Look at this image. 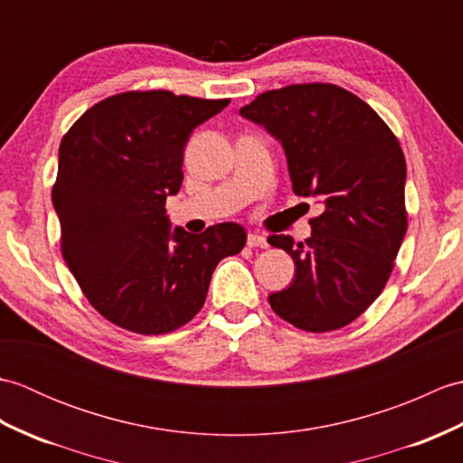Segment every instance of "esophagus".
Here are the masks:
<instances>
[{
  "mask_svg": "<svg viewBox=\"0 0 463 463\" xmlns=\"http://www.w3.org/2000/svg\"><path fill=\"white\" fill-rule=\"evenodd\" d=\"M247 244H249L250 249H267V247H269V241H267V237H262V234L249 232Z\"/></svg>",
  "mask_w": 463,
  "mask_h": 463,
  "instance_id": "34e87169",
  "label": "esophagus"
}]
</instances>
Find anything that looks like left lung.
I'll return each instance as SVG.
<instances>
[{"label": "left lung", "instance_id": "left-lung-1", "mask_svg": "<svg viewBox=\"0 0 463 463\" xmlns=\"http://www.w3.org/2000/svg\"><path fill=\"white\" fill-rule=\"evenodd\" d=\"M241 115L282 143L294 194L324 203L310 239L269 237L297 264L290 287L269 297L272 310L307 332L348 326L386 287L408 229L396 135L368 103L332 83L264 91Z\"/></svg>", "mask_w": 463, "mask_h": 463}]
</instances>
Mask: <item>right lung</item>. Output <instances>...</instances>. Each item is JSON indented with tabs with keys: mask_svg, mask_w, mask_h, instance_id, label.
Here are the masks:
<instances>
[{
	"mask_svg": "<svg viewBox=\"0 0 463 463\" xmlns=\"http://www.w3.org/2000/svg\"><path fill=\"white\" fill-rule=\"evenodd\" d=\"M229 103L125 91L95 103L63 135L52 189L61 254L115 326L145 336L184 326L203 308L216 264L247 244L237 222L194 237L171 232L165 214L166 196L181 189L189 135Z\"/></svg>",
	"mask_w": 463,
	"mask_h": 463,
	"instance_id": "right-lung-1",
	"label": "right lung"
}]
</instances>
